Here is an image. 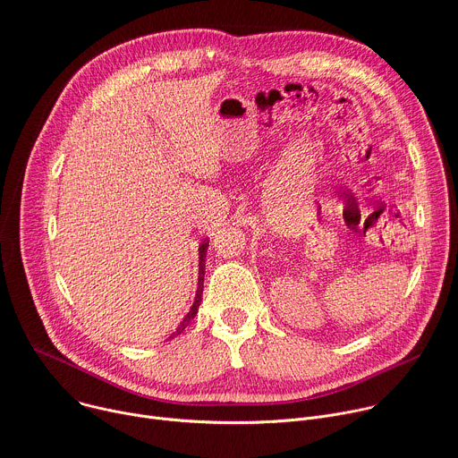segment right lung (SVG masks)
Returning <instances> with one entry per match:
<instances>
[{
    "label": "right lung",
    "mask_w": 458,
    "mask_h": 458,
    "mask_svg": "<svg viewBox=\"0 0 458 458\" xmlns=\"http://www.w3.org/2000/svg\"><path fill=\"white\" fill-rule=\"evenodd\" d=\"M208 247H209V240L206 238V240L202 242L200 249H199V252H200V258H199V289H197L195 303H193L191 310L186 314V318L182 319V323L178 325V328L171 334V337H169V339H173L174 335H178V334L184 332V328L190 325V321H191V319L197 316V312H199V307H200V301H202V293H204V274H206V252H208Z\"/></svg>",
    "instance_id": "right-lung-1"
}]
</instances>
